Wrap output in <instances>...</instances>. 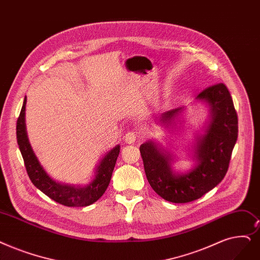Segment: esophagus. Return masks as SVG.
I'll use <instances>...</instances> for the list:
<instances>
[{
    "label": "esophagus",
    "mask_w": 260,
    "mask_h": 260,
    "mask_svg": "<svg viewBox=\"0 0 260 260\" xmlns=\"http://www.w3.org/2000/svg\"><path fill=\"white\" fill-rule=\"evenodd\" d=\"M137 139H138V134H137V132L132 131V132L126 133V135H125V142H127V143H134V142H136Z\"/></svg>",
    "instance_id": "34e87169"
}]
</instances>
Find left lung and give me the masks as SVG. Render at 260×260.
<instances>
[{
    "label": "left lung",
    "instance_id": "8db88e82",
    "mask_svg": "<svg viewBox=\"0 0 260 260\" xmlns=\"http://www.w3.org/2000/svg\"><path fill=\"white\" fill-rule=\"evenodd\" d=\"M199 100L210 105L211 121L199 140L194 169L185 174L172 172L171 157L162 153L154 142L140 145L144 172L155 192L168 202L188 203L202 198L216 187L226 174L232 152L238 137V116L228 87L223 83L207 87L199 93ZM182 108L164 112L160 121L171 122Z\"/></svg>",
    "mask_w": 260,
    "mask_h": 260
}]
</instances>
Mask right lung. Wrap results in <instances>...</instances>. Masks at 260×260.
Returning a JSON list of instances; mask_svg holds the SVG:
<instances>
[{"mask_svg":"<svg viewBox=\"0 0 260 260\" xmlns=\"http://www.w3.org/2000/svg\"><path fill=\"white\" fill-rule=\"evenodd\" d=\"M25 104L26 99H24L23 106L17 120V141L31 183L44 194L61 205L68 207H83L93 204L104 194L109 185L111 174L120 153V145L110 150L101 160L96 169L95 178L86 187H73L55 182L43 170L30 148L25 131Z\"/></svg>","mask_w":260,"mask_h":260,"instance_id":"1","label":"right lung"}]
</instances>
